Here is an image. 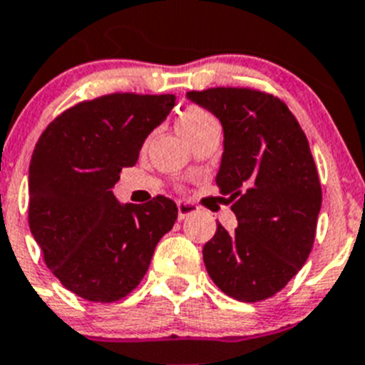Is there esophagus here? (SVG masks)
Returning <instances> with one entry per match:
<instances>
[{
    "mask_svg": "<svg viewBox=\"0 0 365 365\" xmlns=\"http://www.w3.org/2000/svg\"><path fill=\"white\" fill-rule=\"evenodd\" d=\"M195 212H198V205H195V203H190V202H178V218L180 220H185L187 216L195 215Z\"/></svg>",
    "mask_w": 365,
    "mask_h": 365,
    "instance_id": "34e87169",
    "label": "esophagus"
}]
</instances>
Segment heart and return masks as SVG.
Segmentation results:
<instances>
[{"instance_id": "heart-1", "label": "heart", "mask_w": 365, "mask_h": 365, "mask_svg": "<svg viewBox=\"0 0 365 365\" xmlns=\"http://www.w3.org/2000/svg\"><path fill=\"white\" fill-rule=\"evenodd\" d=\"M212 116L209 113H205L200 107H187L183 113H180L178 120H176V127H178V133L182 134L185 140H189L190 136H195L200 129H203L205 125L212 123Z\"/></svg>"}]
</instances>
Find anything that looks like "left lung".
I'll use <instances>...</instances> for the list:
<instances>
[{"mask_svg":"<svg viewBox=\"0 0 365 365\" xmlns=\"http://www.w3.org/2000/svg\"><path fill=\"white\" fill-rule=\"evenodd\" d=\"M187 100L215 114L223 129L216 183L238 227L218 223L203 245L209 277L240 302L277 294L313 249L322 187L309 142L278 98L251 88L190 91Z\"/></svg>","mask_w":365,"mask_h":365,"instance_id":"8db88e82","label":"left lung"}]
</instances>
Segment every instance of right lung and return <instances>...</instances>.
I'll return each mask as SVG.
<instances>
[{
	"instance_id": "add662e5",
	"label": "right lung",
	"mask_w": 365,
	"mask_h": 365,
	"mask_svg": "<svg viewBox=\"0 0 365 365\" xmlns=\"http://www.w3.org/2000/svg\"><path fill=\"white\" fill-rule=\"evenodd\" d=\"M173 94H109L56 118L36 143L29 169V225L45 264L68 291L116 302L136 287L162 236L178 218L165 196L145 205L113 192L123 167L169 116Z\"/></svg>"
}]
</instances>
